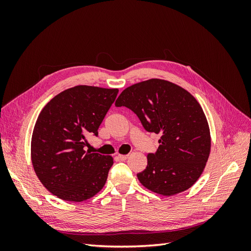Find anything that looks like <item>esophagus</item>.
Returning <instances> with one entry per match:
<instances>
[{
    "mask_svg": "<svg viewBox=\"0 0 251 251\" xmlns=\"http://www.w3.org/2000/svg\"><path fill=\"white\" fill-rule=\"evenodd\" d=\"M117 157H118V159H120V160H123V161H125V160H126V159H127L128 155H118Z\"/></svg>",
    "mask_w": 251,
    "mask_h": 251,
    "instance_id": "34e87169",
    "label": "esophagus"
}]
</instances>
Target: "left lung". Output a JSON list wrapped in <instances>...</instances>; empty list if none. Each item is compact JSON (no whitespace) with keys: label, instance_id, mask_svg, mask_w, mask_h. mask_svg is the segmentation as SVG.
Here are the masks:
<instances>
[{"label":"left lung","instance_id":"8db88e82","mask_svg":"<svg viewBox=\"0 0 251 251\" xmlns=\"http://www.w3.org/2000/svg\"><path fill=\"white\" fill-rule=\"evenodd\" d=\"M140 119L148 132L161 134L155 154L137 174L140 183L162 196L192 187L201 176L210 153L206 116L196 98L178 85L158 78L125 89L115 102Z\"/></svg>","mask_w":251,"mask_h":251}]
</instances>
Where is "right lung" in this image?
Segmentation results:
<instances>
[{
  "label": "right lung",
  "instance_id": "1",
  "mask_svg": "<svg viewBox=\"0 0 251 251\" xmlns=\"http://www.w3.org/2000/svg\"><path fill=\"white\" fill-rule=\"evenodd\" d=\"M118 89L76 86L45 105L31 138V161L42 184L57 198L82 202L101 191L113 158L85 151L87 136L98 127Z\"/></svg>",
  "mask_w": 251,
  "mask_h": 251
}]
</instances>
